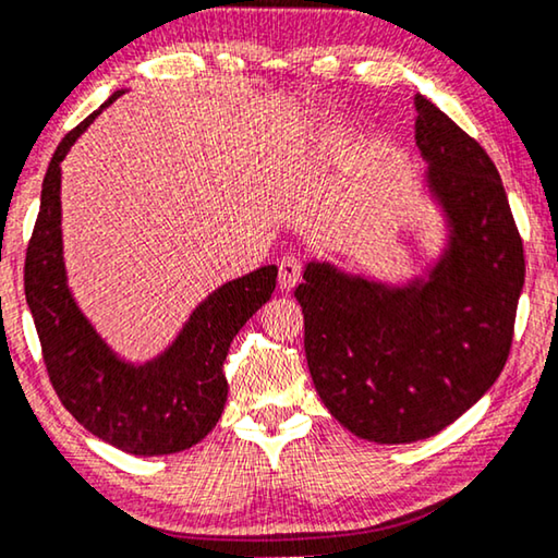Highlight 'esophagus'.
I'll use <instances>...</instances> for the list:
<instances>
[{
    "instance_id": "obj_1",
    "label": "esophagus",
    "mask_w": 558,
    "mask_h": 558,
    "mask_svg": "<svg viewBox=\"0 0 558 558\" xmlns=\"http://www.w3.org/2000/svg\"><path fill=\"white\" fill-rule=\"evenodd\" d=\"M303 276V260L293 253H286L278 263V286L282 290H290Z\"/></svg>"
}]
</instances>
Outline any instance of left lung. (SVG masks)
<instances>
[{
  "instance_id": "1",
  "label": "left lung",
  "mask_w": 558,
  "mask_h": 558,
  "mask_svg": "<svg viewBox=\"0 0 558 558\" xmlns=\"http://www.w3.org/2000/svg\"><path fill=\"white\" fill-rule=\"evenodd\" d=\"M413 102L426 182L451 228L444 257L405 288L328 263H307L295 288L320 401L351 434L376 444L436 436L496 384L526 272L492 157L426 97Z\"/></svg>"
}]
</instances>
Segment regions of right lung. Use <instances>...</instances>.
<instances>
[{
    "label": "right lung",
    "instance_id": "right-lung-1",
    "mask_svg": "<svg viewBox=\"0 0 558 558\" xmlns=\"http://www.w3.org/2000/svg\"><path fill=\"white\" fill-rule=\"evenodd\" d=\"M107 102L66 132L41 182L39 215L24 257V295L35 318L49 380L89 434L132 456L178 453L203 440L228 401V348L276 290L278 268L265 265L230 280L195 307L178 340L145 365L120 361L97 336L66 288L62 257L60 162Z\"/></svg>",
    "mask_w": 558,
    "mask_h": 558
}]
</instances>
